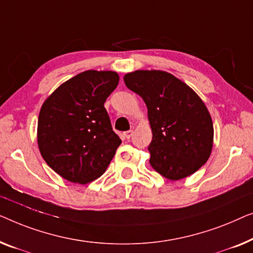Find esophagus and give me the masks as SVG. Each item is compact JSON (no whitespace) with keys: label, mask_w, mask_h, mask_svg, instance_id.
<instances>
[{"label":"esophagus","mask_w":253,"mask_h":253,"mask_svg":"<svg viewBox=\"0 0 253 253\" xmlns=\"http://www.w3.org/2000/svg\"><path fill=\"white\" fill-rule=\"evenodd\" d=\"M133 134H134L133 130H127V131H125V133H124V136H125L127 140H129V138L133 136Z\"/></svg>","instance_id":"esophagus-1"}]
</instances>
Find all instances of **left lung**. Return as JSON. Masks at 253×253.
Segmentation results:
<instances>
[{"instance_id": "left-lung-1", "label": "left lung", "mask_w": 253, "mask_h": 253, "mask_svg": "<svg viewBox=\"0 0 253 253\" xmlns=\"http://www.w3.org/2000/svg\"><path fill=\"white\" fill-rule=\"evenodd\" d=\"M124 81L148 108L152 169L172 181L201 169L213 147L212 118L201 97L165 71L137 70L125 74Z\"/></svg>"}]
</instances>
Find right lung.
<instances>
[{
    "mask_svg": "<svg viewBox=\"0 0 253 253\" xmlns=\"http://www.w3.org/2000/svg\"><path fill=\"white\" fill-rule=\"evenodd\" d=\"M118 84L113 71H84L60 84L41 106V156L70 182L86 184L101 176L122 143L104 108Z\"/></svg>",
    "mask_w": 253,
    "mask_h": 253,
    "instance_id": "1",
    "label": "right lung"
}]
</instances>
